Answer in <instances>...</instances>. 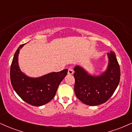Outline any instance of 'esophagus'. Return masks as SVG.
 <instances>
[{
	"mask_svg": "<svg viewBox=\"0 0 132 132\" xmlns=\"http://www.w3.org/2000/svg\"><path fill=\"white\" fill-rule=\"evenodd\" d=\"M74 73V71L72 70V69H71V68H69V69H68V74L69 75H72V74Z\"/></svg>",
	"mask_w": 132,
	"mask_h": 132,
	"instance_id": "obj_1",
	"label": "esophagus"
}]
</instances>
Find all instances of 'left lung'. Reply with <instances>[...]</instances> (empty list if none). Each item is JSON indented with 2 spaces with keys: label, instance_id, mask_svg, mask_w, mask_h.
<instances>
[{
  "label": "left lung",
  "instance_id": "left-lung-1",
  "mask_svg": "<svg viewBox=\"0 0 132 132\" xmlns=\"http://www.w3.org/2000/svg\"><path fill=\"white\" fill-rule=\"evenodd\" d=\"M109 63L107 69L100 76H92L84 68L76 66L75 92L78 99L88 105L105 103L114 93L119 84L120 69L114 52L107 53Z\"/></svg>",
  "mask_w": 132,
  "mask_h": 132
}]
</instances>
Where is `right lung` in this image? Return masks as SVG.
Wrapping results in <instances>:
<instances>
[{
    "label": "right lung",
    "mask_w": 132,
    "mask_h": 132,
    "mask_svg": "<svg viewBox=\"0 0 132 132\" xmlns=\"http://www.w3.org/2000/svg\"><path fill=\"white\" fill-rule=\"evenodd\" d=\"M21 45L15 53L10 66V81L13 89L25 102L33 106H42L55 96L60 82L67 75L68 69L53 72L42 77L33 78L27 76L20 69L18 57Z\"/></svg>",
    "instance_id": "right-lung-1"
}]
</instances>
